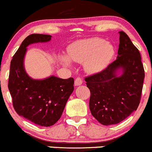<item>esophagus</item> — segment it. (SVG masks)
I'll return each mask as SVG.
<instances>
[{"label":"esophagus","mask_w":152,"mask_h":152,"mask_svg":"<svg viewBox=\"0 0 152 152\" xmlns=\"http://www.w3.org/2000/svg\"><path fill=\"white\" fill-rule=\"evenodd\" d=\"M82 83H83V80L81 77H77L75 80V85L76 86H79V85L82 84Z\"/></svg>","instance_id":"esophagus-1"}]
</instances>
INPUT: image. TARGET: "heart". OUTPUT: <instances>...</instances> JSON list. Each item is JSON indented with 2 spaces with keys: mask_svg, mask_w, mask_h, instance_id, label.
I'll return each instance as SVG.
<instances>
[{
  "mask_svg": "<svg viewBox=\"0 0 152 152\" xmlns=\"http://www.w3.org/2000/svg\"><path fill=\"white\" fill-rule=\"evenodd\" d=\"M114 54L112 46L100 38L81 40L71 44L68 48V57L73 61L83 62L85 71L95 74L109 65ZM66 65L70 64L66 56L61 57Z\"/></svg>",
  "mask_w": 152,
  "mask_h": 152,
  "instance_id": "b5f03b06",
  "label": "heart"
}]
</instances>
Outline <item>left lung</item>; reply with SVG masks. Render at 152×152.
<instances>
[{
	"label": "left lung",
	"mask_w": 152,
	"mask_h": 152,
	"mask_svg": "<svg viewBox=\"0 0 152 152\" xmlns=\"http://www.w3.org/2000/svg\"><path fill=\"white\" fill-rule=\"evenodd\" d=\"M118 34L117 58L104 70L85 78L91 92V113L106 126L120 123L137 109L145 76L138 48L124 31ZM119 67L123 74L116 77Z\"/></svg>",
	"instance_id": "1"
}]
</instances>
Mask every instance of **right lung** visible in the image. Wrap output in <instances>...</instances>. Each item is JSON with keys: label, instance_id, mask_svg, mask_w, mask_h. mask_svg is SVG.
<instances>
[{"label": "right lung", "instance_id": "1", "mask_svg": "<svg viewBox=\"0 0 152 152\" xmlns=\"http://www.w3.org/2000/svg\"><path fill=\"white\" fill-rule=\"evenodd\" d=\"M51 36L34 34L27 36L10 62L8 89L15 111L20 116L41 126H50L61 116L68 99L74 91L72 77L62 79L50 76L34 80L24 70L26 47L38 42H47Z\"/></svg>", "mask_w": 152, "mask_h": 152}]
</instances>
